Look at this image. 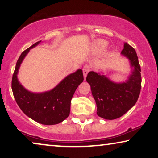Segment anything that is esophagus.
Here are the masks:
<instances>
[{"mask_svg": "<svg viewBox=\"0 0 158 158\" xmlns=\"http://www.w3.org/2000/svg\"><path fill=\"white\" fill-rule=\"evenodd\" d=\"M89 70H90L89 66L85 65L83 67V75H84V79H85V77H86V76H87V74H88V73L89 72Z\"/></svg>", "mask_w": 158, "mask_h": 158, "instance_id": "obj_1", "label": "esophagus"}]
</instances>
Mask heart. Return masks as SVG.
Returning <instances> with one entry per match:
<instances>
[{"label": "heart", "mask_w": 158, "mask_h": 158, "mask_svg": "<svg viewBox=\"0 0 158 158\" xmlns=\"http://www.w3.org/2000/svg\"><path fill=\"white\" fill-rule=\"evenodd\" d=\"M107 47V42L104 40H98L94 44V50L96 52H101Z\"/></svg>", "instance_id": "heart-1"}]
</instances>
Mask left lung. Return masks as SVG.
<instances>
[{"label": "left lung", "instance_id": "obj_1", "mask_svg": "<svg viewBox=\"0 0 158 158\" xmlns=\"http://www.w3.org/2000/svg\"><path fill=\"white\" fill-rule=\"evenodd\" d=\"M122 55L129 58L131 74L124 83H114L104 75L90 71L86 77L96 101L97 114L105 119H116L132 108L141 90V68L135 49L125 42Z\"/></svg>", "mask_w": 158, "mask_h": 158}]
</instances>
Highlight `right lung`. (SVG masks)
Here are the masks:
<instances>
[{"label": "right lung", "mask_w": 158, "mask_h": 158, "mask_svg": "<svg viewBox=\"0 0 158 158\" xmlns=\"http://www.w3.org/2000/svg\"><path fill=\"white\" fill-rule=\"evenodd\" d=\"M41 41L21 53L13 75L11 88L14 98L21 111L36 122L45 125L57 124L64 121L70 114V103L77 88L83 81L81 69L69 75L49 91L30 92L21 85L17 78L19 68L29 50Z\"/></svg>", "instance_id": "obj_1"}]
</instances>
